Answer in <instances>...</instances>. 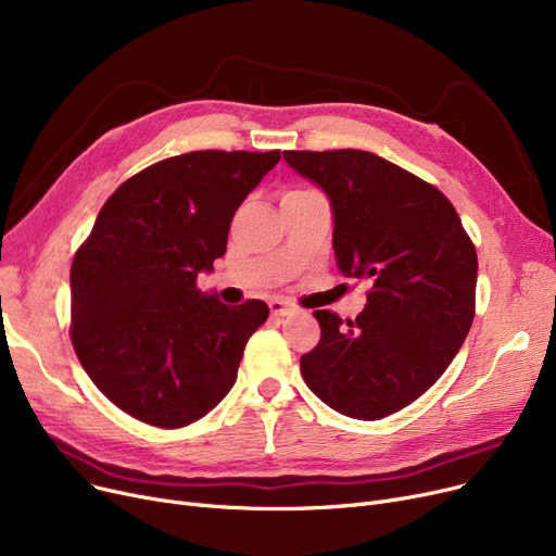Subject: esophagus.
Instances as JSON below:
<instances>
[{"mask_svg": "<svg viewBox=\"0 0 556 556\" xmlns=\"http://www.w3.org/2000/svg\"><path fill=\"white\" fill-rule=\"evenodd\" d=\"M270 313L275 315V317H283V315H290V313H295V306L290 304V302H286V300H279V298H275V300H270Z\"/></svg>", "mask_w": 556, "mask_h": 556, "instance_id": "1", "label": "esophagus"}]
</instances>
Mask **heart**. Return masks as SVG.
<instances>
[{"label":"heart","mask_w":556,"mask_h":556,"mask_svg":"<svg viewBox=\"0 0 556 556\" xmlns=\"http://www.w3.org/2000/svg\"><path fill=\"white\" fill-rule=\"evenodd\" d=\"M288 193H306L304 189H295V191H288Z\"/></svg>","instance_id":"1"}]
</instances>
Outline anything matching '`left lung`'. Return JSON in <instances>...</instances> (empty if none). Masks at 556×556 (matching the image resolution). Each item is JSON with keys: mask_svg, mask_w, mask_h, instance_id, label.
Returning <instances> with one entry per match:
<instances>
[{"mask_svg": "<svg viewBox=\"0 0 556 556\" xmlns=\"http://www.w3.org/2000/svg\"><path fill=\"white\" fill-rule=\"evenodd\" d=\"M333 212L336 266L369 279L356 319L315 311L308 390L352 419H383L434 386L471 329L478 254L448 198L367 151H286Z\"/></svg>", "mask_w": 556, "mask_h": 556, "instance_id": "8db88e82", "label": "left lung"}]
</instances>
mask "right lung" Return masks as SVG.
Returning a JSON list of instances; mask_svg holds the SVG:
<instances>
[{"label": "right lung", "instance_id": "add662e5", "mask_svg": "<svg viewBox=\"0 0 556 556\" xmlns=\"http://www.w3.org/2000/svg\"><path fill=\"white\" fill-rule=\"evenodd\" d=\"M279 151H193L139 170L74 256L72 342L92 383L124 413L182 428L237 383L268 306H227L195 279L225 254L229 223Z\"/></svg>", "mask_w": 556, "mask_h": 556}]
</instances>
